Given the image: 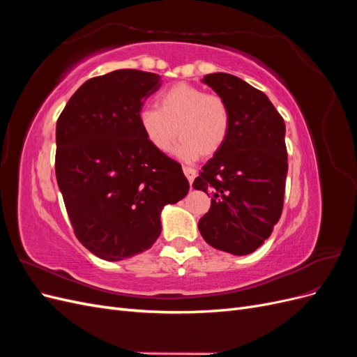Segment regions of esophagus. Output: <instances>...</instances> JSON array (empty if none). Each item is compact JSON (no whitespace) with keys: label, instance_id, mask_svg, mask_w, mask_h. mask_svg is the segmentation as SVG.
<instances>
[{"label":"esophagus","instance_id":"esophagus-1","mask_svg":"<svg viewBox=\"0 0 357 357\" xmlns=\"http://www.w3.org/2000/svg\"><path fill=\"white\" fill-rule=\"evenodd\" d=\"M183 172H185V176L188 177L189 183L192 185L193 180H195V177H197V171L190 167H183Z\"/></svg>","mask_w":357,"mask_h":357}]
</instances>
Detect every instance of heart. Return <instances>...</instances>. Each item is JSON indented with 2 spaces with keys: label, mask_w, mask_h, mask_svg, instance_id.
<instances>
[{
  "label": "heart",
  "mask_w": 357,
  "mask_h": 357,
  "mask_svg": "<svg viewBox=\"0 0 357 357\" xmlns=\"http://www.w3.org/2000/svg\"><path fill=\"white\" fill-rule=\"evenodd\" d=\"M231 112L220 95L207 93L189 83H176L158 95L156 107L139 113V126L156 152L168 153L177 135L178 155L210 158L228 138Z\"/></svg>",
  "instance_id": "1"
}]
</instances>
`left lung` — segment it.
Segmentation results:
<instances>
[{
  "instance_id": "left-lung-1",
  "label": "left lung",
  "mask_w": 357,
  "mask_h": 357,
  "mask_svg": "<svg viewBox=\"0 0 357 357\" xmlns=\"http://www.w3.org/2000/svg\"><path fill=\"white\" fill-rule=\"evenodd\" d=\"M202 82L228 104L231 125L223 147L192 185L211 197L198 228L214 248L243 256L264 244L282 215L286 126L268 96L235 75L214 73Z\"/></svg>"
}]
</instances>
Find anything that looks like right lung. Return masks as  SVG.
Returning <instances> with one entry per match:
<instances>
[{"label":"right lung","instance_id":"add662e5","mask_svg":"<svg viewBox=\"0 0 357 357\" xmlns=\"http://www.w3.org/2000/svg\"><path fill=\"white\" fill-rule=\"evenodd\" d=\"M159 88V74L112 71L84 82L58 117V186L77 240L105 261L152 247L160 210L189 192L181 165L156 152L139 126Z\"/></svg>","mask_w":357,"mask_h":357}]
</instances>
